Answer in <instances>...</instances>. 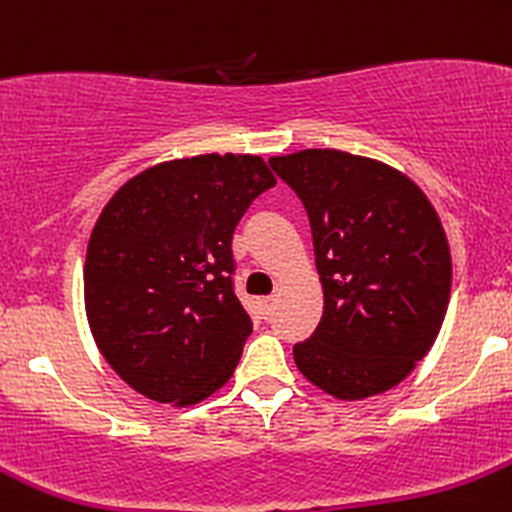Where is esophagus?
Here are the masks:
<instances>
[{
  "mask_svg": "<svg viewBox=\"0 0 512 512\" xmlns=\"http://www.w3.org/2000/svg\"><path fill=\"white\" fill-rule=\"evenodd\" d=\"M257 307H260L262 317H270L272 307H275V297H260V300H257Z\"/></svg>",
  "mask_w": 512,
  "mask_h": 512,
  "instance_id": "34e87169",
  "label": "esophagus"
}]
</instances>
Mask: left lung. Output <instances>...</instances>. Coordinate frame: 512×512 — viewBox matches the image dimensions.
Masks as SVG:
<instances>
[{
  "mask_svg": "<svg viewBox=\"0 0 512 512\" xmlns=\"http://www.w3.org/2000/svg\"><path fill=\"white\" fill-rule=\"evenodd\" d=\"M305 205L320 272V325L292 347L312 385L340 400L395 388L428 355L453 285L450 247L403 172L340 150L272 157Z\"/></svg>",
  "mask_w": 512,
  "mask_h": 512,
  "instance_id": "8db88e82",
  "label": "left lung"
}]
</instances>
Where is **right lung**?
<instances>
[{
    "label": "right lung",
    "instance_id": "obj_1",
    "mask_svg": "<svg viewBox=\"0 0 512 512\" xmlns=\"http://www.w3.org/2000/svg\"><path fill=\"white\" fill-rule=\"evenodd\" d=\"M275 182L257 155H197L140 172L104 205L84 310L104 360L137 393L185 408L232 377L252 332L232 290V235Z\"/></svg>",
    "mask_w": 512,
    "mask_h": 512
}]
</instances>
